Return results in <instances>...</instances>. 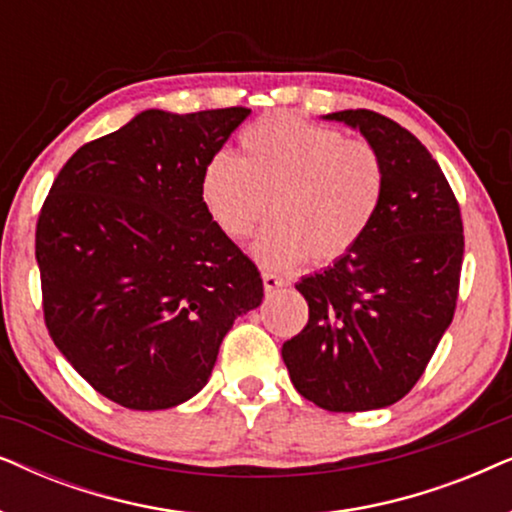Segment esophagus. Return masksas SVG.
Instances as JSON below:
<instances>
[{"mask_svg":"<svg viewBox=\"0 0 512 512\" xmlns=\"http://www.w3.org/2000/svg\"><path fill=\"white\" fill-rule=\"evenodd\" d=\"M286 284H289V282H286L284 277L272 275V272H265V275H263V289H265V293H272V291L282 289V286H286Z\"/></svg>","mask_w":512,"mask_h":512,"instance_id":"34e87169","label":"esophagus"}]
</instances>
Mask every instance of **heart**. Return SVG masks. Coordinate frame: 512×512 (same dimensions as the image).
<instances>
[{
    "mask_svg": "<svg viewBox=\"0 0 512 512\" xmlns=\"http://www.w3.org/2000/svg\"><path fill=\"white\" fill-rule=\"evenodd\" d=\"M387 193V165L366 139L279 114L240 135V156L216 153L200 177L209 216L230 240H244L272 212L254 244L270 270L310 258L331 265L368 235Z\"/></svg>",
    "mask_w": 512,
    "mask_h": 512,
    "instance_id": "1",
    "label": "heart"
}]
</instances>
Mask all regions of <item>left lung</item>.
Segmentation results:
<instances>
[{
	"instance_id": "obj_1",
	"label": "left lung",
	"mask_w": 512,
	"mask_h": 512,
	"mask_svg": "<svg viewBox=\"0 0 512 512\" xmlns=\"http://www.w3.org/2000/svg\"><path fill=\"white\" fill-rule=\"evenodd\" d=\"M326 118L359 128L387 165V193L352 254L303 277L307 326L282 359L300 396L331 412L394 405L424 375L452 324L464 223L443 170L419 139L370 109Z\"/></svg>"
}]
</instances>
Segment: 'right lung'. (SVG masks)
<instances>
[{
	"instance_id": "right-lung-1",
	"label": "right lung",
	"mask_w": 512,
	"mask_h": 512,
	"mask_svg": "<svg viewBox=\"0 0 512 512\" xmlns=\"http://www.w3.org/2000/svg\"><path fill=\"white\" fill-rule=\"evenodd\" d=\"M247 107L149 109L67 160L37 221L44 321L76 373L130 410L205 387L233 321L261 305L254 261L200 195Z\"/></svg>"
}]
</instances>
